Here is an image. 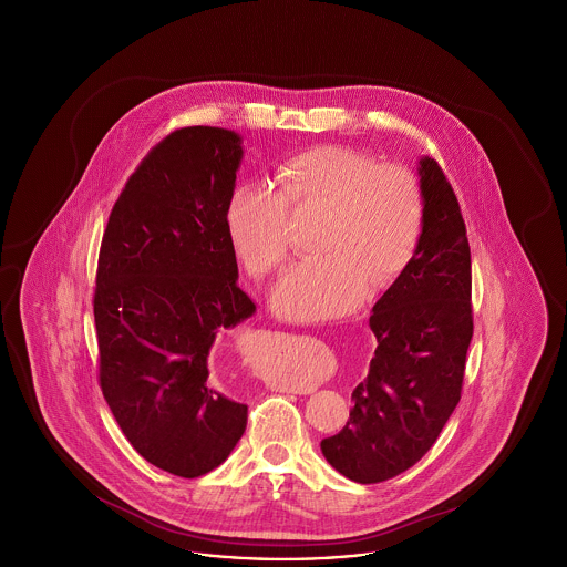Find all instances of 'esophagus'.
I'll list each match as a JSON object with an SVG mask.
<instances>
[{"label": "esophagus", "instance_id": "34e87169", "mask_svg": "<svg viewBox=\"0 0 567 567\" xmlns=\"http://www.w3.org/2000/svg\"><path fill=\"white\" fill-rule=\"evenodd\" d=\"M287 391H291V393H299V395H308V393H312V391H317V384H312V382H291V384H287Z\"/></svg>", "mask_w": 567, "mask_h": 567}]
</instances>
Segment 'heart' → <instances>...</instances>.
I'll list each match as a JSON object with an SVG mask.
<instances>
[{
	"mask_svg": "<svg viewBox=\"0 0 567 567\" xmlns=\"http://www.w3.org/2000/svg\"><path fill=\"white\" fill-rule=\"evenodd\" d=\"M276 185L240 183L225 225L244 270L264 278L289 252V206L324 210L317 234L321 257L291 266L271 291V308L289 321L344 317L370 293H384L412 264L425 204L402 165H378L347 146H317L276 169Z\"/></svg>",
	"mask_w": 567,
	"mask_h": 567,
	"instance_id": "b5f03b06",
	"label": "heart"
}]
</instances>
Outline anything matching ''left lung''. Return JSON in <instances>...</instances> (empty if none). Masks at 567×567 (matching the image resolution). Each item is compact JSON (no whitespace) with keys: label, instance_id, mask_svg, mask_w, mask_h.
I'll use <instances>...</instances> for the list:
<instances>
[{"label":"left lung","instance_id":"1","mask_svg":"<svg viewBox=\"0 0 567 567\" xmlns=\"http://www.w3.org/2000/svg\"><path fill=\"white\" fill-rule=\"evenodd\" d=\"M425 204L416 255L372 308L378 347L352 391L342 432L324 437V458L361 485L412 467L437 440L461 400L472 342V259L457 197L432 157L419 159Z\"/></svg>","mask_w":567,"mask_h":567}]
</instances>
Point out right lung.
Returning a JSON list of instances; mask_svg holds the SVG:
<instances>
[{
  "mask_svg": "<svg viewBox=\"0 0 567 567\" xmlns=\"http://www.w3.org/2000/svg\"><path fill=\"white\" fill-rule=\"evenodd\" d=\"M243 157L231 130L167 135L118 195L100 250L104 398L135 451L183 478L218 467L246 430L248 405L216 389L208 363L216 336L257 310L225 225Z\"/></svg>",
  "mask_w": 567,
  "mask_h": 567,
  "instance_id": "right-lung-1",
  "label": "right lung"
}]
</instances>
